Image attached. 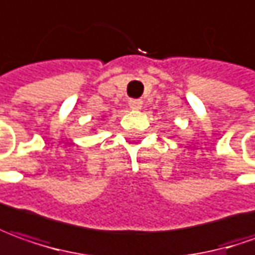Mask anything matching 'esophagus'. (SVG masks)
<instances>
[{
  "instance_id": "esophagus-1",
  "label": "esophagus",
  "mask_w": 255,
  "mask_h": 255,
  "mask_svg": "<svg viewBox=\"0 0 255 255\" xmlns=\"http://www.w3.org/2000/svg\"><path fill=\"white\" fill-rule=\"evenodd\" d=\"M128 105H129L131 109H134V110H139L142 107V100L141 99H129Z\"/></svg>"
}]
</instances>
